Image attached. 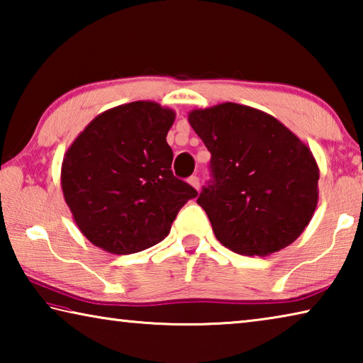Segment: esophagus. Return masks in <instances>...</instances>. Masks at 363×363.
Segmentation results:
<instances>
[{
	"instance_id": "34e87169",
	"label": "esophagus",
	"mask_w": 363,
	"mask_h": 363,
	"mask_svg": "<svg viewBox=\"0 0 363 363\" xmlns=\"http://www.w3.org/2000/svg\"><path fill=\"white\" fill-rule=\"evenodd\" d=\"M189 184H190V186H192L194 189L199 190V189H200V179H199V176H190V177H189Z\"/></svg>"
}]
</instances>
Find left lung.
<instances>
[{"mask_svg":"<svg viewBox=\"0 0 363 363\" xmlns=\"http://www.w3.org/2000/svg\"><path fill=\"white\" fill-rule=\"evenodd\" d=\"M189 123L211 153V179L196 203L218 240L243 256H267L296 240L318 200V167L307 145L274 116L233 102L192 110Z\"/></svg>","mask_w":363,"mask_h":363,"instance_id":"1","label":"left lung"}]
</instances>
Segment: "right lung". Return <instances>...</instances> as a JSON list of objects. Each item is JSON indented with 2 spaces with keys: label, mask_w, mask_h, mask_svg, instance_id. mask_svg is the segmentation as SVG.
Listing matches in <instances>:
<instances>
[{
  "label": "right lung",
  "mask_w": 363,
  "mask_h": 363,
  "mask_svg": "<svg viewBox=\"0 0 363 363\" xmlns=\"http://www.w3.org/2000/svg\"><path fill=\"white\" fill-rule=\"evenodd\" d=\"M174 112L138 101L97 115L62 162L64 199L88 240L131 255L163 240L196 190L171 171Z\"/></svg>",
  "instance_id": "1"
}]
</instances>
